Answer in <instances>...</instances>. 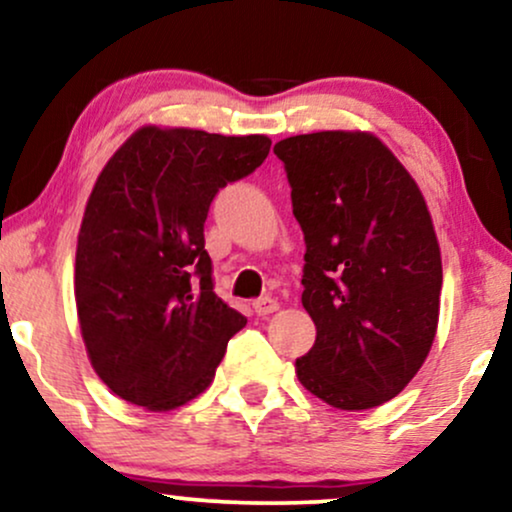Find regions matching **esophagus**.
Returning <instances> with one entry per match:
<instances>
[{
    "label": "esophagus",
    "mask_w": 512,
    "mask_h": 512,
    "mask_svg": "<svg viewBox=\"0 0 512 512\" xmlns=\"http://www.w3.org/2000/svg\"><path fill=\"white\" fill-rule=\"evenodd\" d=\"M252 310H255L257 317H267V315H272V312L279 310V300L269 298V295H264V298L255 300V303H252Z\"/></svg>",
    "instance_id": "34e87169"
}]
</instances>
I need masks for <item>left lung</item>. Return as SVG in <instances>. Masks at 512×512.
Here are the masks:
<instances>
[{
  "mask_svg": "<svg viewBox=\"0 0 512 512\" xmlns=\"http://www.w3.org/2000/svg\"><path fill=\"white\" fill-rule=\"evenodd\" d=\"M274 155L305 233L303 307L317 326L295 374L331 408H377L420 372L439 326L432 214L410 171L369 131L291 135Z\"/></svg>",
  "mask_w": 512,
  "mask_h": 512,
  "instance_id": "obj_1",
  "label": "left lung"
}]
</instances>
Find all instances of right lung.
<instances>
[{
  "label": "right lung",
  "mask_w": 512,
  "mask_h": 512,
  "mask_svg": "<svg viewBox=\"0 0 512 512\" xmlns=\"http://www.w3.org/2000/svg\"><path fill=\"white\" fill-rule=\"evenodd\" d=\"M267 135L138 128L109 157L85 205L76 310L92 369L116 396L176 410L212 384L248 319L214 293L205 219L226 183L269 155Z\"/></svg>",
  "instance_id": "add662e5"
}]
</instances>
